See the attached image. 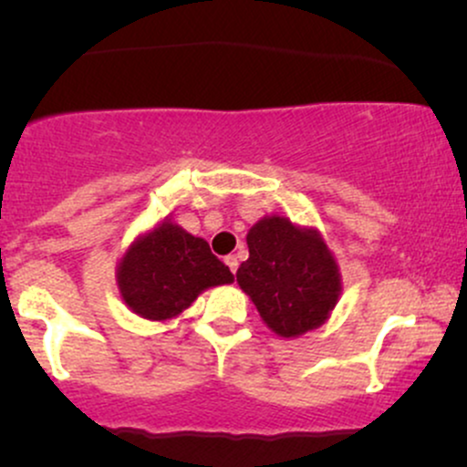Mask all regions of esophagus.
<instances>
[{
	"instance_id": "esophagus-1",
	"label": "esophagus",
	"mask_w": 467,
	"mask_h": 467,
	"mask_svg": "<svg viewBox=\"0 0 467 467\" xmlns=\"http://www.w3.org/2000/svg\"><path fill=\"white\" fill-rule=\"evenodd\" d=\"M223 261H226V265L230 267V272H233V275H234V272H237V265H239L237 256H234V254H228L226 259H223Z\"/></svg>"
}]
</instances>
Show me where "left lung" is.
I'll use <instances>...</instances> for the list:
<instances>
[{
  "label": "left lung",
  "instance_id": "1",
  "mask_svg": "<svg viewBox=\"0 0 467 467\" xmlns=\"http://www.w3.org/2000/svg\"><path fill=\"white\" fill-rule=\"evenodd\" d=\"M248 250L237 283L275 334L294 337L325 323L337 303L340 275L316 230L265 217L250 228Z\"/></svg>",
  "mask_w": 467,
  "mask_h": 467
}]
</instances>
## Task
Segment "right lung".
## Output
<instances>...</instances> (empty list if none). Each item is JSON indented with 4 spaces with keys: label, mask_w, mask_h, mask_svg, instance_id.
<instances>
[{
    "label": "right lung",
    "mask_w": 467,
    "mask_h": 467,
    "mask_svg": "<svg viewBox=\"0 0 467 467\" xmlns=\"http://www.w3.org/2000/svg\"><path fill=\"white\" fill-rule=\"evenodd\" d=\"M233 281V272L213 254L206 241L171 222L138 239L118 265L122 298L149 320L173 318L206 287Z\"/></svg>",
    "instance_id": "add662e5"
}]
</instances>
